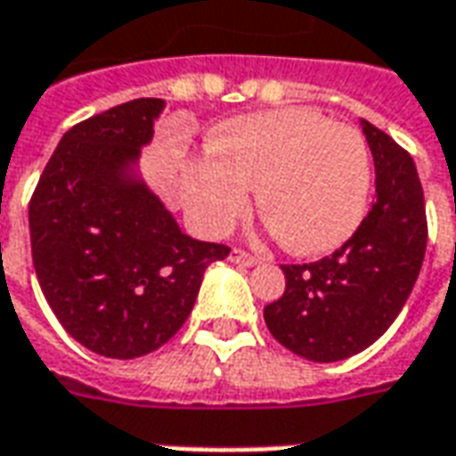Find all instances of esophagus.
<instances>
[{"mask_svg": "<svg viewBox=\"0 0 456 456\" xmlns=\"http://www.w3.org/2000/svg\"><path fill=\"white\" fill-rule=\"evenodd\" d=\"M228 258H231V263H235V265H243V268H253V265H258V263H260L256 256H250V253L240 250V248H233Z\"/></svg>", "mask_w": 456, "mask_h": 456, "instance_id": "esophagus-1", "label": "esophagus"}]
</instances>
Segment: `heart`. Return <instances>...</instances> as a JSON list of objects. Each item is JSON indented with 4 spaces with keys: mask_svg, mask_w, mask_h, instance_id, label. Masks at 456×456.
Listing matches in <instances>:
<instances>
[{
    "mask_svg": "<svg viewBox=\"0 0 456 456\" xmlns=\"http://www.w3.org/2000/svg\"><path fill=\"white\" fill-rule=\"evenodd\" d=\"M213 143L183 175L186 206L206 233L223 235L243 221L253 188L263 221L293 253L342 246L365 218L372 161L357 128L278 109L235 118Z\"/></svg>",
    "mask_w": 456,
    "mask_h": 456,
    "instance_id": "b5f03b06",
    "label": "heart"
}]
</instances>
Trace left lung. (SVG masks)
Here are the masks:
<instances>
[{"instance_id":"1","label":"left lung","mask_w":456,"mask_h":456,"mask_svg":"<svg viewBox=\"0 0 456 456\" xmlns=\"http://www.w3.org/2000/svg\"><path fill=\"white\" fill-rule=\"evenodd\" d=\"M375 161V203L332 256L282 265L285 293L263 310L273 338L313 362L362 353L412 293L427 248L425 193L412 156L362 121Z\"/></svg>"}]
</instances>
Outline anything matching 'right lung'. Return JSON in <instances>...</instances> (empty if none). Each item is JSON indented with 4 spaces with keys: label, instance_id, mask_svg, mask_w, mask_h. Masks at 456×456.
I'll list each match as a JSON object with an SVG mask.
<instances>
[{
    "label": "right lung",
    "instance_id": "add662e5",
    "mask_svg": "<svg viewBox=\"0 0 456 456\" xmlns=\"http://www.w3.org/2000/svg\"><path fill=\"white\" fill-rule=\"evenodd\" d=\"M163 99H134L69 128L29 203L34 270L86 350L134 360L174 338L203 273L231 248L186 235L138 174Z\"/></svg>",
    "mask_w": 456,
    "mask_h": 456
}]
</instances>
